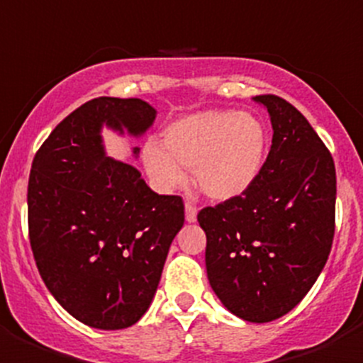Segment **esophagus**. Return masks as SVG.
<instances>
[{
    "instance_id": "34e87169",
    "label": "esophagus",
    "mask_w": 363,
    "mask_h": 363,
    "mask_svg": "<svg viewBox=\"0 0 363 363\" xmlns=\"http://www.w3.org/2000/svg\"><path fill=\"white\" fill-rule=\"evenodd\" d=\"M196 214H198L196 205L191 203V201H187V203H185V220L194 221L196 220Z\"/></svg>"
}]
</instances>
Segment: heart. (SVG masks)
<instances>
[{"label":"heart","instance_id":"heart-1","mask_svg":"<svg viewBox=\"0 0 363 363\" xmlns=\"http://www.w3.org/2000/svg\"><path fill=\"white\" fill-rule=\"evenodd\" d=\"M163 147L147 143L143 162L163 191L184 187V169L194 171L196 184L213 200L242 196L255 184L267 156V130L252 114L203 111L169 125Z\"/></svg>","mask_w":363,"mask_h":363}]
</instances>
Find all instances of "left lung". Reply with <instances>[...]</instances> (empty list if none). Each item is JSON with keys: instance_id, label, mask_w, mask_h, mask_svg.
<instances>
[{"instance_id": "obj_1", "label": "left lung", "mask_w": 363, "mask_h": 363, "mask_svg": "<svg viewBox=\"0 0 363 363\" xmlns=\"http://www.w3.org/2000/svg\"><path fill=\"white\" fill-rule=\"evenodd\" d=\"M272 123L264 169L242 196L203 207L205 265L221 303L265 323L298 306L320 277L335 238V162L296 107L256 96Z\"/></svg>"}]
</instances>
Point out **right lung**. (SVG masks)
Returning a JSON list of instances; mask_svg holds the SVG:
<instances>
[{"label": "right lung", "mask_w": 363, "mask_h": 363, "mask_svg": "<svg viewBox=\"0 0 363 363\" xmlns=\"http://www.w3.org/2000/svg\"><path fill=\"white\" fill-rule=\"evenodd\" d=\"M154 118L143 99L94 98L57 123L32 160L28 240L38 271L60 306L96 329L142 318L184 227L182 196L150 191L101 145V125L138 136Z\"/></svg>", "instance_id": "add662e5"}]
</instances>
